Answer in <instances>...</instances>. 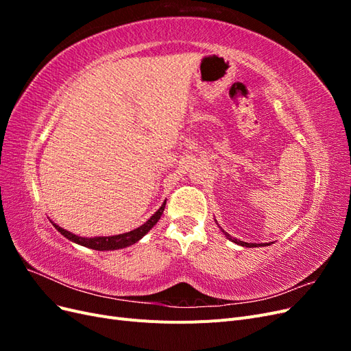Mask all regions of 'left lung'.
Here are the masks:
<instances>
[{
    "mask_svg": "<svg viewBox=\"0 0 351 351\" xmlns=\"http://www.w3.org/2000/svg\"><path fill=\"white\" fill-rule=\"evenodd\" d=\"M221 231L224 232L226 234V237L228 239V240H231L232 243H236V244H240V246H244V247H258V246H268V243H261V244H258V243H246V241H241V240H237V239H234V237H231L228 232H226L224 230L221 228Z\"/></svg>",
    "mask_w": 351,
    "mask_h": 351,
    "instance_id": "obj_1",
    "label": "left lung"
}]
</instances>
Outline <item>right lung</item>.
Masks as SVG:
<instances>
[{"instance_id": "right-lung-1", "label": "right lung", "mask_w": 351, "mask_h": 351, "mask_svg": "<svg viewBox=\"0 0 351 351\" xmlns=\"http://www.w3.org/2000/svg\"><path fill=\"white\" fill-rule=\"evenodd\" d=\"M165 209V202L161 205V208H159L155 214L147 219L143 226L137 227L136 230L133 231H129V232H124V234H119V236H110V237H90V239H86V237H79L76 234H73V232L61 228L60 226L54 224V227L61 232L62 236L67 237L69 240L74 241L80 244V246H84V247H89V249H95V250H117V249H123V247H127L130 246V244H134L136 241H139L147 231H149L156 222L159 221V218H161L162 212Z\"/></svg>"}]
</instances>
